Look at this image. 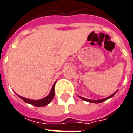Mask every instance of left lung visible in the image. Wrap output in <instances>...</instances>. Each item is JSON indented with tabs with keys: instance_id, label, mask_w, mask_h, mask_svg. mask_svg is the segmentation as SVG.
I'll return each instance as SVG.
<instances>
[{
	"instance_id": "1",
	"label": "left lung",
	"mask_w": 133,
	"mask_h": 133,
	"mask_svg": "<svg viewBox=\"0 0 133 133\" xmlns=\"http://www.w3.org/2000/svg\"><path fill=\"white\" fill-rule=\"evenodd\" d=\"M117 91H116L115 92L114 94H112L111 95H110V96H109L108 97H107V98H104V99H99V100H92V99H85L84 98V97H82L81 96H78L81 99H83V100L85 101H87V102H91V103H101V102H104V101L107 100V99H108L111 98V97H112L114 95L116 94V92Z\"/></svg>"
}]
</instances>
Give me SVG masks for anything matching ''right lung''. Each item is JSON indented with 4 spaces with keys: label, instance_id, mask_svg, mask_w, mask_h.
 <instances>
[{
    "label": "right lung",
    "instance_id": "add662e5",
    "mask_svg": "<svg viewBox=\"0 0 133 133\" xmlns=\"http://www.w3.org/2000/svg\"><path fill=\"white\" fill-rule=\"evenodd\" d=\"M55 83L53 85H52V90L51 91H50V94H49L46 97H45V98L43 99H41L33 100V99H30L23 97L20 96V95H17L22 100L24 101L25 102H26V103L28 104H31V105L36 106V107H44V106H46L52 100V99H53L54 97H55Z\"/></svg>",
    "mask_w": 133,
    "mask_h": 133
}]
</instances>
